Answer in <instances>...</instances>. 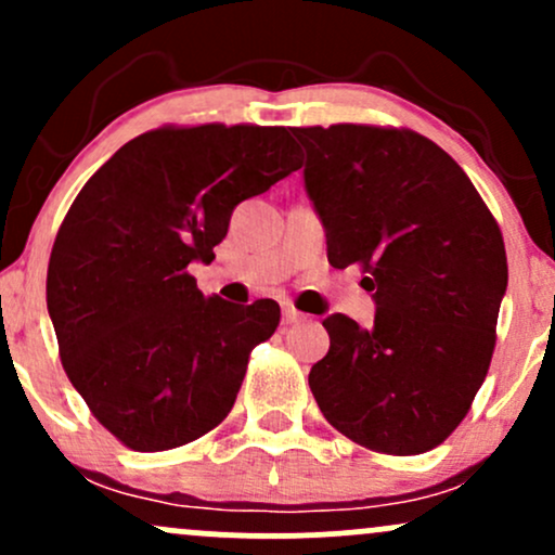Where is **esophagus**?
<instances>
[{"mask_svg": "<svg viewBox=\"0 0 555 555\" xmlns=\"http://www.w3.org/2000/svg\"><path fill=\"white\" fill-rule=\"evenodd\" d=\"M302 313H299V310H295V308H292V305H284V308H282V321L284 323H299V321H302Z\"/></svg>", "mask_w": 555, "mask_h": 555, "instance_id": "1", "label": "esophagus"}]
</instances>
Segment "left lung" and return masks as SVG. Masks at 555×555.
Masks as SVG:
<instances>
[{
    "label": "left lung",
    "instance_id": "1",
    "mask_svg": "<svg viewBox=\"0 0 555 555\" xmlns=\"http://www.w3.org/2000/svg\"><path fill=\"white\" fill-rule=\"evenodd\" d=\"M328 263H360L375 321L334 313L310 391L336 430L384 454H423L486 380L508 266L501 229L460 164L412 130L292 127Z\"/></svg>",
    "mask_w": 555,
    "mask_h": 555
}]
</instances>
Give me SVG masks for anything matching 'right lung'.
Instances as JSON below:
<instances>
[{"mask_svg": "<svg viewBox=\"0 0 555 555\" xmlns=\"http://www.w3.org/2000/svg\"><path fill=\"white\" fill-rule=\"evenodd\" d=\"M299 169L286 127H162L104 164L62 221L47 305L67 378L135 451L184 446L232 410L253 347L279 305L203 297L237 203Z\"/></svg>", "mask_w": 555, "mask_h": 555, "instance_id": "1", "label": "right lung"}]
</instances>
